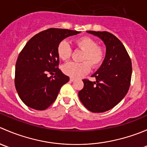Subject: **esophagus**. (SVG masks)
Wrapping results in <instances>:
<instances>
[{"mask_svg":"<svg viewBox=\"0 0 147 147\" xmlns=\"http://www.w3.org/2000/svg\"><path fill=\"white\" fill-rule=\"evenodd\" d=\"M75 80V79H74V78H69V81H70V82H74Z\"/></svg>","mask_w":147,"mask_h":147,"instance_id":"obj_1","label":"esophagus"}]
</instances>
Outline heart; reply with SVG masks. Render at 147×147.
I'll return each mask as SVG.
<instances>
[{
	"label": "heart",
	"instance_id": "b5f03b06",
	"mask_svg": "<svg viewBox=\"0 0 147 147\" xmlns=\"http://www.w3.org/2000/svg\"><path fill=\"white\" fill-rule=\"evenodd\" d=\"M75 45L83 51L81 63L69 62L63 66L65 75L74 78H82L87 75L92 67L97 68L104 63L106 57V49L104 46L97 45V40L90 36H82L75 40ZM57 55L62 60H68L72 54V50L67 41L62 40L57 47Z\"/></svg>",
	"mask_w": 147,
	"mask_h": 147
}]
</instances>
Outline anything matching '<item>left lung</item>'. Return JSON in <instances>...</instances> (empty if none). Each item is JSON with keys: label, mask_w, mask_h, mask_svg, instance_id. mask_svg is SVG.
Returning <instances> with one entry per match:
<instances>
[{"label": "left lung", "mask_w": 147, "mask_h": 147, "mask_svg": "<svg viewBox=\"0 0 147 147\" xmlns=\"http://www.w3.org/2000/svg\"><path fill=\"white\" fill-rule=\"evenodd\" d=\"M87 32L104 41L107 55L102 66L92 76L96 82L82 80L84 87L78 95L88 110L100 113L116 106L127 94L131 84V61L124 45L113 34L107 31Z\"/></svg>", "instance_id": "1"}]
</instances>
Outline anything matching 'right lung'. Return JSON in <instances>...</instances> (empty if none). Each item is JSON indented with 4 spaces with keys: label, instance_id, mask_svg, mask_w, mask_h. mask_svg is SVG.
<instances>
[{
    "label": "right lung",
    "instance_id": "add662e5",
    "mask_svg": "<svg viewBox=\"0 0 147 147\" xmlns=\"http://www.w3.org/2000/svg\"><path fill=\"white\" fill-rule=\"evenodd\" d=\"M79 32L49 28L28 41L18 57L14 80L16 91L25 105L45 110L55 102L61 87L69 81V77L58 67L57 45L67 37Z\"/></svg>",
    "mask_w": 147,
    "mask_h": 147
}]
</instances>
